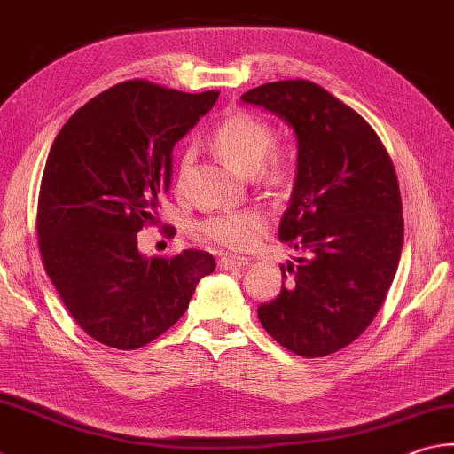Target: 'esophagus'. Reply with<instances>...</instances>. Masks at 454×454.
<instances>
[{
  "mask_svg": "<svg viewBox=\"0 0 454 454\" xmlns=\"http://www.w3.org/2000/svg\"><path fill=\"white\" fill-rule=\"evenodd\" d=\"M251 264L249 259H229V256H223L219 259V269L221 270H241L247 269Z\"/></svg>",
  "mask_w": 454,
  "mask_h": 454,
  "instance_id": "34e87169",
  "label": "esophagus"
}]
</instances>
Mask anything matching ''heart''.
I'll return each mask as SVG.
<instances>
[{
    "instance_id": "heart-1",
    "label": "heart",
    "mask_w": 454,
    "mask_h": 454,
    "mask_svg": "<svg viewBox=\"0 0 454 454\" xmlns=\"http://www.w3.org/2000/svg\"><path fill=\"white\" fill-rule=\"evenodd\" d=\"M277 134L267 121L235 113L219 122L213 132V146L245 174H253L259 184L280 187L294 174V160L290 152L275 146ZM192 164V153L185 152L179 160V177H184ZM267 227V215L259 209H239L215 213L200 223V233L209 243L227 251L243 253L259 241Z\"/></svg>"
}]
</instances>
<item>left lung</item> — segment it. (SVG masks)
<instances>
[{
  "label": "left lung",
  "instance_id": "obj_1",
  "mask_svg": "<svg viewBox=\"0 0 454 454\" xmlns=\"http://www.w3.org/2000/svg\"><path fill=\"white\" fill-rule=\"evenodd\" d=\"M241 100L278 114L298 140L278 237L304 256L280 264V294L259 306V320L288 352L330 356L362 336L395 278L403 247L395 168L373 128L316 82H267Z\"/></svg>",
  "mask_w": 454,
  "mask_h": 454
}]
</instances>
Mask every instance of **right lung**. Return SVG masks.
<instances>
[{"label": "right lung", "mask_w": 454, "mask_h": 454, "mask_svg": "<svg viewBox=\"0 0 454 454\" xmlns=\"http://www.w3.org/2000/svg\"><path fill=\"white\" fill-rule=\"evenodd\" d=\"M217 90L190 94L146 79L118 82L68 118L41 179L43 267L68 314L98 344L138 349L182 318L211 253L142 256L172 184V150L209 113Z\"/></svg>", "instance_id": "add662e5"}]
</instances>
